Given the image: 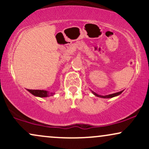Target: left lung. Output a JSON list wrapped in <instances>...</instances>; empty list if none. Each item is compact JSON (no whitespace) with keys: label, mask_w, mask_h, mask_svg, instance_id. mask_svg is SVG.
<instances>
[{"label":"left lung","mask_w":149,"mask_h":149,"mask_svg":"<svg viewBox=\"0 0 149 149\" xmlns=\"http://www.w3.org/2000/svg\"><path fill=\"white\" fill-rule=\"evenodd\" d=\"M92 94H93L94 95H95V96L98 97H101V98H107V99H109V98H112V97H116V96H118V95H120L121 93H122L123 91H120V92H116V93H113V94H111V95H105V96H102V95H98V94H97L96 92L92 91Z\"/></svg>","instance_id":"left-lung-1"}]
</instances>
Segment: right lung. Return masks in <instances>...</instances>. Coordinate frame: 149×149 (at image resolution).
<instances>
[{"label":"right lung","instance_id":"add662e5","mask_svg":"<svg viewBox=\"0 0 149 149\" xmlns=\"http://www.w3.org/2000/svg\"><path fill=\"white\" fill-rule=\"evenodd\" d=\"M31 94L36 97H47L52 96L54 93L49 92L47 90H27Z\"/></svg>","mask_w":149,"mask_h":149}]
</instances>
